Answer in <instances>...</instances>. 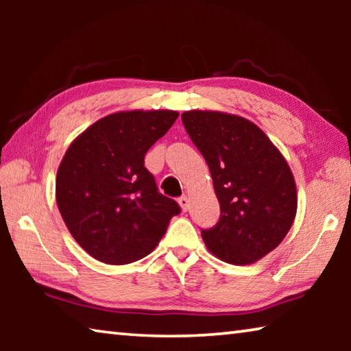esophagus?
I'll return each instance as SVG.
<instances>
[{"mask_svg":"<svg viewBox=\"0 0 351 351\" xmlns=\"http://www.w3.org/2000/svg\"><path fill=\"white\" fill-rule=\"evenodd\" d=\"M178 203H180V206H181V209L186 212L187 209H189V198L186 197V195H182V197L178 199Z\"/></svg>","mask_w":351,"mask_h":351,"instance_id":"esophagus-1","label":"esophagus"}]
</instances>
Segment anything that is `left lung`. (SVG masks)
Here are the masks:
<instances>
[{"label":"left lung","mask_w":351,"mask_h":351,"mask_svg":"<svg viewBox=\"0 0 351 351\" xmlns=\"http://www.w3.org/2000/svg\"><path fill=\"white\" fill-rule=\"evenodd\" d=\"M190 139L209 165L221 209L201 230L209 251L243 266L280 245L297 212L295 181L287 159L254 122L223 111L181 114Z\"/></svg>","instance_id":"8db88e82"}]
</instances>
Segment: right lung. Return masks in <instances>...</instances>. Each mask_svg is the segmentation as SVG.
Wrapping results in <instances>:
<instances>
[{
    "label": "right lung",
    "instance_id": "1",
    "mask_svg": "<svg viewBox=\"0 0 351 351\" xmlns=\"http://www.w3.org/2000/svg\"><path fill=\"white\" fill-rule=\"evenodd\" d=\"M180 112L133 110L105 116L77 136L57 170L58 210L74 240L106 265L147 257L162 239L176 201L158 192L144 158Z\"/></svg>",
    "mask_w": 351,
    "mask_h": 351
}]
</instances>
